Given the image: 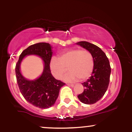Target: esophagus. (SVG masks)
Instances as JSON below:
<instances>
[{
  "label": "esophagus",
  "mask_w": 132,
  "mask_h": 132,
  "mask_svg": "<svg viewBox=\"0 0 132 132\" xmlns=\"http://www.w3.org/2000/svg\"><path fill=\"white\" fill-rule=\"evenodd\" d=\"M67 85L69 86H71V87H74V84H67Z\"/></svg>",
  "instance_id": "34e87169"
}]
</instances>
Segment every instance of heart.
<instances>
[{
    "mask_svg": "<svg viewBox=\"0 0 132 132\" xmlns=\"http://www.w3.org/2000/svg\"><path fill=\"white\" fill-rule=\"evenodd\" d=\"M51 73L56 79H61L68 70L69 72L64 77L68 82L81 81L88 79L93 72L94 59L91 53L87 50L72 48L59 54L58 58L54 57L50 61Z\"/></svg>",
    "mask_w": 132,
    "mask_h": 132,
    "instance_id": "heart-1",
    "label": "heart"
}]
</instances>
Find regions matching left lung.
Returning <instances> with one entry per match:
<instances>
[{
    "label": "left lung",
    "mask_w": 132,
    "mask_h": 132,
    "mask_svg": "<svg viewBox=\"0 0 132 132\" xmlns=\"http://www.w3.org/2000/svg\"><path fill=\"white\" fill-rule=\"evenodd\" d=\"M77 44L89 50L94 59V68L90 78L83 82L84 91L78 95L80 101L86 104H93L105 94L110 81L111 68L109 59L99 47L87 42Z\"/></svg>",
    "instance_id": "obj_1"
}]
</instances>
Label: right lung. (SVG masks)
I'll return each instance as SVG.
<instances>
[{"mask_svg": "<svg viewBox=\"0 0 132 132\" xmlns=\"http://www.w3.org/2000/svg\"><path fill=\"white\" fill-rule=\"evenodd\" d=\"M52 53L49 43L34 44L23 51L15 66L16 82L20 91L27 102L40 109H48L53 105L60 89L65 84L63 82L56 79L51 75L50 64ZM30 54L40 56L45 64L43 74L34 81H28L24 78L19 71V65L22 58Z\"/></svg>", "mask_w": 132, "mask_h": 132, "instance_id": "obj_1", "label": "right lung"}]
</instances>
